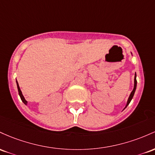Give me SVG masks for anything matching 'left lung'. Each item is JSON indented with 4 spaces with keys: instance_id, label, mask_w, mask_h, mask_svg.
<instances>
[{
    "instance_id": "obj_1",
    "label": "left lung",
    "mask_w": 155,
    "mask_h": 155,
    "mask_svg": "<svg viewBox=\"0 0 155 155\" xmlns=\"http://www.w3.org/2000/svg\"><path fill=\"white\" fill-rule=\"evenodd\" d=\"M136 77H137V76H136V73H135V78H134V88H133V91H132L131 93H130L129 98H128L127 102V105H126V106H125V107L124 108V110L125 108H126L127 107V105H129L130 102H131L132 100H133L134 94H135V90H136V86H137V80H136Z\"/></svg>"
}]
</instances>
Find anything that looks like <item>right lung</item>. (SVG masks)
<instances>
[{
  "mask_svg": "<svg viewBox=\"0 0 155 155\" xmlns=\"http://www.w3.org/2000/svg\"><path fill=\"white\" fill-rule=\"evenodd\" d=\"M16 83H17V89H18V92H19V95H20V99H21L22 102H23V103H24V104H25V105H27V104H28V102H27V101H26V100H25V97H24V96H23V95H22V93L21 90H20V86H19V84H18V83H17V80H16Z\"/></svg>",
  "mask_w": 155,
  "mask_h": 155,
  "instance_id": "obj_1",
  "label": "right lung"
}]
</instances>
